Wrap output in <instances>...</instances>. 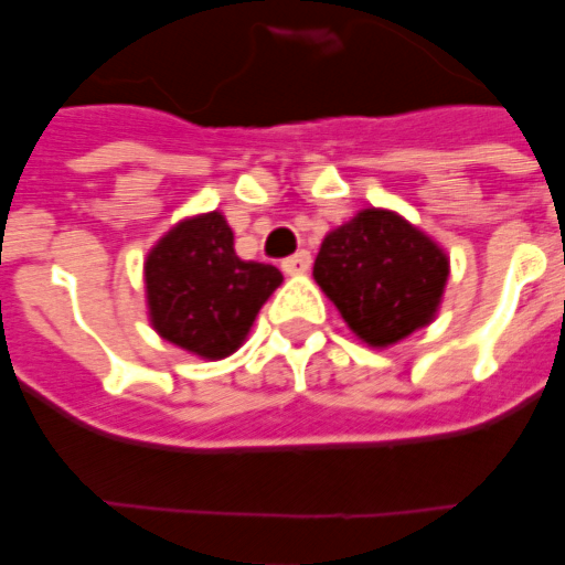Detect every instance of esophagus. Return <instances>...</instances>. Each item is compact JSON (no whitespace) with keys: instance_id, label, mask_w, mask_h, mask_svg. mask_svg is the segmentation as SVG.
I'll return each mask as SVG.
<instances>
[{"instance_id":"34e87169","label":"esophagus","mask_w":565,"mask_h":565,"mask_svg":"<svg viewBox=\"0 0 565 565\" xmlns=\"http://www.w3.org/2000/svg\"><path fill=\"white\" fill-rule=\"evenodd\" d=\"M307 270H310V252H295V255H289V258L282 262V274L298 276L307 274Z\"/></svg>"}]
</instances>
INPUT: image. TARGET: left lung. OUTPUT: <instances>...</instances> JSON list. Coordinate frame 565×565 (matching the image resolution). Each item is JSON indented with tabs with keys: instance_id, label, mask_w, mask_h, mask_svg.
Masks as SVG:
<instances>
[{
	"instance_id": "1",
	"label": "left lung",
	"mask_w": 565,
	"mask_h": 565,
	"mask_svg": "<svg viewBox=\"0 0 565 565\" xmlns=\"http://www.w3.org/2000/svg\"><path fill=\"white\" fill-rule=\"evenodd\" d=\"M450 262L419 227L390 210H362L322 239L313 276L355 338L371 347L398 343L429 326Z\"/></svg>"
}]
</instances>
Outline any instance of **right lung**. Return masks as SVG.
Returning a JSON list of instances; mask_svg holds the SVG:
<instances>
[{"instance_id":"obj_1","label":"right lung","mask_w":565,"mask_h":565,"mask_svg":"<svg viewBox=\"0 0 565 565\" xmlns=\"http://www.w3.org/2000/svg\"><path fill=\"white\" fill-rule=\"evenodd\" d=\"M279 282L274 264L243 262L234 252V231L222 212L179 222L146 258L151 326L203 359L234 353Z\"/></svg>"}]
</instances>
